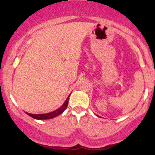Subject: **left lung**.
Listing matches in <instances>:
<instances>
[{"label": "left lung", "mask_w": 155, "mask_h": 155, "mask_svg": "<svg viewBox=\"0 0 155 155\" xmlns=\"http://www.w3.org/2000/svg\"><path fill=\"white\" fill-rule=\"evenodd\" d=\"M97 117H98V116H97Z\"/></svg>", "instance_id": "1"}]
</instances>
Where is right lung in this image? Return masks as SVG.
Instances as JSON below:
<instances>
[{
	"mask_svg": "<svg viewBox=\"0 0 155 155\" xmlns=\"http://www.w3.org/2000/svg\"><path fill=\"white\" fill-rule=\"evenodd\" d=\"M70 95H69L68 97H67L66 101H65V103L63 104V106L54 111H51L50 113L47 114H33L27 113V112L26 114L28 115H29L30 117H33V118L34 119H36V120H49V119L54 118V117H56L57 116H58V115L61 114L65 111L68 106V99L69 97H70Z\"/></svg>",
	"mask_w": 155,
	"mask_h": 155,
	"instance_id": "obj_1",
	"label": "right lung"
}]
</instances>
